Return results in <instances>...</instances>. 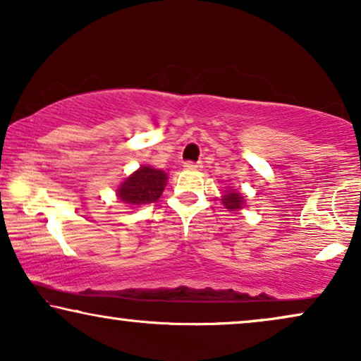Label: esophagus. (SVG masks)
Listing matches in <instances>:
<instances>
[{
	"instance_id": "esophagus-1",
	"label": "esophagus",
	"mask_w": 361,
	"mask_h": 361,
	"mask_svg": "<svg viewBox=\"0 0 361 361\" xmlns=\"http://www.w3.org/2000/svg\"><path fill=\"white\" fill-rule=\"evenodd\" d=\"M201 166H203V165H201V161H186L185 163L186 170H200Z\"/></svg>"
}]
</instances>
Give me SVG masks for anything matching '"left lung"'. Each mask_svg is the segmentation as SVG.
Returning <instances> with one entry per match:
<instances>
[{"label": "left lung", "instance_id": "left-lung-1", "mask_svg": "<svg viewBox=\"0 0 361 361\" xmlns=\"http://www.w3.org/2000/svg\"><path fill=\"white\" fill-rule=\"evenodd\" d=\"M223 203H224V206H226V208H228V209L236 211V209H239V208H243L244 200H243V196L238 193V191H228V193L224 195Z\"/></svg>", "mask_w": 361, "mask_h": 361}]
</instances>
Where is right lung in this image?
<instances>
[{"label":"right lung","mask_w":361,"mask_h":361,"mask_svg":"<svg viewBox=\"0 0 361 361\" xmlns=\"http://www.w3.org/2000/svg\"><path fill=\"white\" fill-rule=\"evenodd\" d=\"M166 175L161 170L142 166L120 185L117 195L122 203L130 206H142L155 203L165 190Z\"/></svg>","instance_id":"add662e5"}]
</instances>
